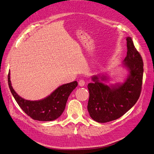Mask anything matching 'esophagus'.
I'll list each match as a JSON object with an SVG mask.
<instances>
[{
    "mask_svg": "<svg viewBox=\"0 0 154 154\" xmlns=\"http://www.w3.org/2000/svg\"><path fill=\"white\" fill-rule=\"evenodd\" d=\"M79 85L80 86H84L85 85V81L84 79H81L79 80Z\"/></svg>",
    "mask_w": 154,
    "mask_h": 154,
    "instance_id": "esophagus-1",
    "label": "esophagus"
}]
</instances>
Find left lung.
<instances>
[{
  "instance_id": "obj_1",
  "label": "left lung",
  "mask_w": 154,
  "mask_h": 154,
  "mask_svg": "<svg viewBox=\"0 0 154 154\" xmlns=\"http://www.w3.org/2000/svg\"><path fill=\"white\" fill-rule=\"evenodd\" d=\"M127 53L124 62L130 74L121 85L110 88L94 76V82L88 88L89 99L88 109L90 116L99 123L115 120L130 110L138 101L141 94L143 74V62L140 53L135 47L130 37L126 38ZM106 81L105 76L101 78Z\"/></svg>"
}]
</instances>
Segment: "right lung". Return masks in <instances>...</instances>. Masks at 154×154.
Here are the masks:
<instances>
[{"mask_svg": "<svg viewBox=\"0 0 154 154\" xmlns=\"http://www.w3.org/2000/svg\"><path fill=\"white\" fill-rule=\"evenodd\" d=\"M8 84L12 94L23 111L32 119L38 121H53L60 116L72 91L78 85L77 81L60 86L51 94L40 101H28L20 97L13 89L8 73Z\"/></svg>", "mask_w": 154, "mask_h": 154, "instance_id": "1", "label": "right lung"}]
</instances>
